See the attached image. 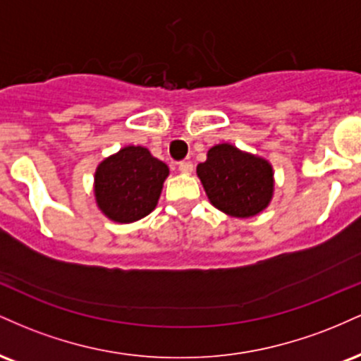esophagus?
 <instances>
[{"instance_id":"esophagus-1","label":"esophagus","mask_w":361,"mask_h":361,"mask_svg":"<svg viewBox=\"0 0 361 361\" xmlns=\"http://www.w3.org/2000/svg\"><path fill=\"white\" fill-rule=\"evenodd\" d=\"M178 169H180L181 173H185V175H190V173L193 171V164L190 163V161H183V163L178 164Z\"/></svg>"}]
</instances>
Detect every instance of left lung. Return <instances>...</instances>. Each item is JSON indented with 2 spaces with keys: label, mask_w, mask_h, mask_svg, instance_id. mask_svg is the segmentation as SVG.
Masks as SVG:
<instances>
[{
  "label": "left lung",
  "mask_w": 361,
  "mask_h": 361,
  "mask_svg": "<svg viewBox=\"0 0 361 361\" xmlns=\"http://www.w3.org/2000/svg\"><path fill=\"white\" fill-rule=\"evenodd\" d=\"M275 171L264 157L241 151L233 144H215L197 166L210 204L235 219H250L270 205Z\"/></svg>",
  "instance_id": "8db88e82"
}]
</instances>
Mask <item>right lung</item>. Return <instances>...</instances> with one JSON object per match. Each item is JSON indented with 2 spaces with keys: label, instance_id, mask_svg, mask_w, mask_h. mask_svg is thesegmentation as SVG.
Masks as SVG:
<instances>
[{
  "label": "right lung",
  "instance_id": "right-lung-1",
  "mask_svg": "<svg viewBox=\"0 0 361 361\" xmlns=\"http://www.w3.org/2000/svg\"><path fill=\"white\" fill-rule=\"evenodd\" d=\"M169 168L142 146H126L94 171V200L110 221L130 224L156 209Z\"/></svg>",
  "mask_w": 361,
  "mask_h": 361
}]
</instances>
